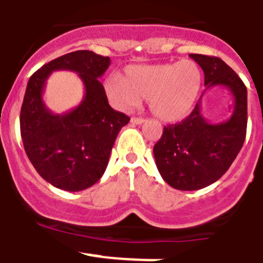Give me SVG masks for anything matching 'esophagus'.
Instances as JSON below:
<instances>
[{
	"label": "esophagus",
	"instance_id": "34e87169",
	"mask_svg": "<svg viewBox=\"0 0 263 263\" xmlns=\"http://www.w3.org/2000/svg\"><path fill=\"white\" fill-rule=\"evenodd\" d=\"M144 122H145V119H143V118H132L131 119L132 124H137V126H139V124H143Z\"/></svg>",
	"mask_w": 263,
	"mask_h": 263
}]
</instances>
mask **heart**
<instances>
[{"mask_svg": "<svg viewBox=\"0 0 263 263\" xmlns=\"http://www.w3.org/2000/svg\"><path fill=\"white\" fill-rule=\"evenodd\" d=\"M202 85V72L193 60L178 63L131 65L123 77L110 76L105 93L114 107L131 110L140 99H148L149 110L164 122L187 117Z\"/></svg>", "mask_w": 263, "mask_h": 263, "instance_id": "obj_1", "label": "heart"}]
</instances>
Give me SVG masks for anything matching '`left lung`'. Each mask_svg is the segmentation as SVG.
Wrapping results in <instances>:
<instances>
[{"label":"left lung","instance_id":"left-lung-1","mask_svg":"<svg viewBox=\"0 0 263 263\" xmlns=\"http://www.w3.org/2000/svg\"><path fill=\"white\" fill-rule=\"evenodd\" d=\"M204 72L205 90L221 86L232 94L233 112L226 122L211 123L202 114V97L193 112L177 124L164 127L153 148L161 177L177 190L210 186L229 169L247 136L248 91L236 72L221 59L191 53Z\"/></svg>","mask_w":263,"mask_h":263}]
</instances>
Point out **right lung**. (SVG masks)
<instances>
[{
  "instance_id": "add662e5",
  "label": "right lung",
  "mask_w": 263,
  "mask_h": 263,
  "mask_svg": "<svg viewBox=\"0 0 263 263\" xmlns=\"http://www.w3.org/2000/svg\"><path fill=\"white\" fill-rule=\"evenodd\" d=\"M110 58L76 51L49 61L30 77L21 108V136L26 155L39 176L55 187L81 191L103 176L118 134L129 122L108 105L99 77ZM55 70H72L84 84L77 108L55 115L45 106L43 91Z\"/></svg>"
}]
</instances>
